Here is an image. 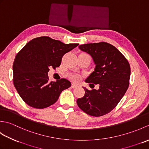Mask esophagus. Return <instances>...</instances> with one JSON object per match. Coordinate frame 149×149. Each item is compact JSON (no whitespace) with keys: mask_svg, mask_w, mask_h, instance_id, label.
<instances>
[{"mask_svg":"<svg viewBox=\"0 0 149 149\" xmlns=\"http://www.w3.org/2000/svg\"><path fill=\"white\" fill-rule=\"evenodd\" d=\"M77 86H78V85L76 84H75V83H72V86H71V87L72 88H77Z\"/></svg>","mask_w":149,"mask_h":149,"instance_id":"esophagus-1","label":"esophagus"}]
</instances>
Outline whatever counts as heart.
Masks as SVG:
<instances>
[{
    "label": "heart",
    "instance_id": "obj_1",
    "mask_svg": "<svg viewBox=\"0 0 149 149\" xmlns=\"http://www.w3.org/2000/svg\"><path fill=\"white\" fill-rule=\"evenodd\" d=\"M72 78L73 79H77V77H75V76H72Z\"/></svg>",
    "mask_w": 149,
    "mask_h": 149
}]
</instances>
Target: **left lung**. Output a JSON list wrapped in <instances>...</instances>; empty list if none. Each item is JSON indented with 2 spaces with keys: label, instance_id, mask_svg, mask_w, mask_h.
Segmentation results:
<instances>
[{
  "label": "left lung",
  "instance_id": "obj_1",
  "mask_svg": "<svg viewBox=\"0 0 149 149\" xmlns=\"http://www.w3.org/2000/svg\"><path fill=\"white\" fill-rule=\"evenodd\" d=\"M79 48L89 54L96 65L85 82L93 88L97 84L99 89L89 90L83 87L85 94L77 100V105L89 115H106L116 106L127 90L130 65L122 54L108 43L83 44Z\"/></svg>",
  "mask_w": 149,
  "mask_h": 149
}]
</instances>
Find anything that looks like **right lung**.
<instances>
[{
  "instance_id": "right-lung-1",
  "label": "right lung",
  "mask_w": 149,
  "mask_h": 149,
  "mask_svg": "<svg viewBox=\"0 0 149 149\" xmlns=\"http://www.w3.org/2000/svg\"><path fill=\"white\" fill-rule=\"evenodd\" d=\"M65 44L49 36L34 38L28 42L15 57L14 86L23 100L34 108L43 109L54 104L71 83L63 78L49 81V68L60 66L63 56L78 46Z\"/></svg>"
}]
</instances>
